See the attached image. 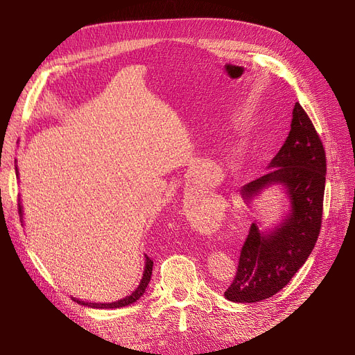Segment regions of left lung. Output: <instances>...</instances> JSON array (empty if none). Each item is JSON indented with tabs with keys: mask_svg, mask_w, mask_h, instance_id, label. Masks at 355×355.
<instances>
[{
	"mask_svg": "<svg viewBox=\"0 0 355 355\" xmlns=\"http://www.w3.org/2000/svg\"><path fill=\"white\" fill-rule=\"evenodd\" d=\"M268 173L248 182L240 196L252 209L262 191L281 187L288 210L276 225L254 220L241 248L237 273L225 292L232 302L252 304L277 293L302 268L315 248L322 220L327 162L322 142L300 103L292 110L291 130Z\"/></svg>",
	"mask_w": 355,
	"mask_h": 355,
	"instance_id": "obj_1",
	"label": "left lung"
}]
</instances>
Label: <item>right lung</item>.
I'll use <instances>...</instances> for the list:
<instances>
[{"label": "right lung", "instance_id": "add662e5", "mask_svg": "<svg viewBox=\"0 0 355 355\" xmlns=\"http://www.w3.org/2000/svg\"><path fill=\"white\" fill-rule=\"evenodd\" d=\"M15 174L18 177V168H17V165H15ZM18 207H20L18 210H20V217H21V223H23V206H21V202H20V206H18ZM144 257H145V266H144L142 277H141V281H139V285L135 288V291L130 293V295L122 297V300L114 301V302H87V301H82V300H78V297H73V296H71V300L76 301L80 305H85V306H89V308H98V309L123 308V306H128L130 304L137 302L139 297L145 293L146 286H148L149 281H151V276H153V265H154V262L146 254H144Z\"/></svg>", "mask_w": 355, "mask_h": 355}]
</instances>
